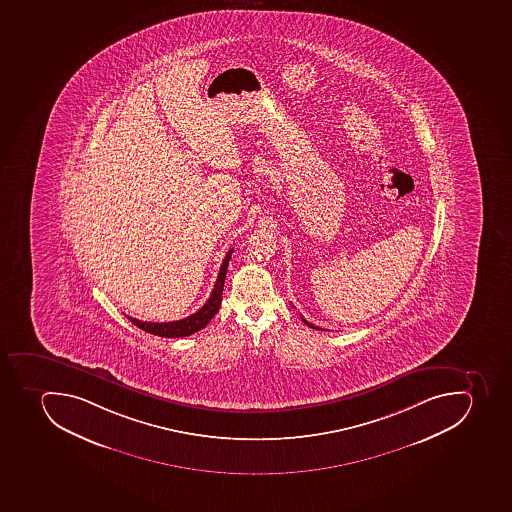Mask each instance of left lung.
<instances>
[{"instance_id":"obj_1","label":"left lung","mask_w":512,"mask_h":512,"mask_svg":"<svg viewBox=\"0 0 512 512\" xmlns=\"http://www.w3.org/2000/svg\"><path fill=\"white\" fill-rule=\"evenodd\" d=\"M301 321L306 324L308 327H313V329H319V327L313 326V324L308 323L305 318H301Z\"/></svg>"}]
</instances>
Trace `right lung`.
<instances>
[{"label": "right lung", "mask_w": 512, "mask_h": 512, "mask_svg": "<svg viewBox=\"0 0 512 512\" xmlns=\"http://www.w3.org/2000/svg\"><path fill=\"white\" fill-rule=\"evenodd\" d=\"M233 250L228 251L222 266H220L219 277L215 282L214 290L211 297L206 301V305L201 310L191 314L188 318L180 319V321H172V323H147V321H139V319L128 316L129 321L138 326L142 331L149 334L160 335V337H186V335L194 334L201 331L209 324L215 313L219 311L220 303H222V292H224L225 275H227L228 261L232 258Z\"/></svg>", "instance_id": "right-lung-1"}]
</instances>
